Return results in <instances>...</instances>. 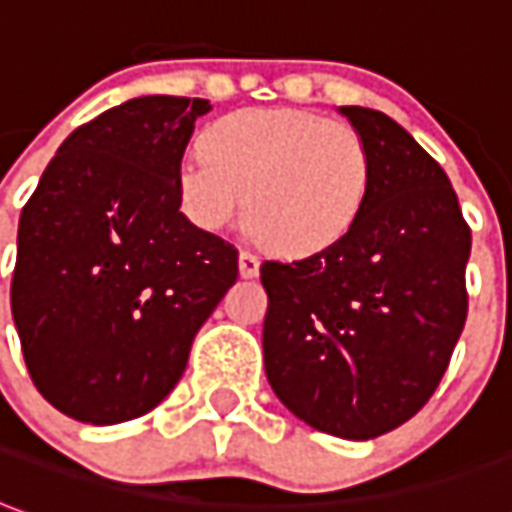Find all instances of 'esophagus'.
<instances>
[{
    "label": "esophagus",
    "mask_w": 512,
    "mask_h": 512,
    "mask_svg": "<svg viewBox=\"0 0 512 512\" xmlns=\"http://www.w3.org/2000/svg\"><path fill=\"white\" fill-rule=\"evenodd\" d=\"M239 276L242 278L259 276V259H256L250 250H242V253H239Z\"/></svg>",
    "instance_id": "34e87169"
}]
</instances>
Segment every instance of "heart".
<instances>
[{
    "mask_svg": "<svg viewBox=\"0 0 512 512\" xmlns=\"http://www.w3.org/2000/svg\"><path fill=\"white\" fill-rule=\"evenodd\" d=\"M368 183V144L354 125L303 108H248L183 155L178 200L203 231L228 228L248 200L250 234L306 256L348 234Z\"/></svg>",
    "mask_w": 512,
    "mask_h": 512,
    "instance_id": "1",
    "label": "heart"
}]
</instances>
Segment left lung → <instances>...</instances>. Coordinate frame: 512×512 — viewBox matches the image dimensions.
Returning a JSON list of instances; mask_svg holds the SVG:
<instances>
[{
	"instance_id": "1",
	"label": "left lung",
	"mask_w": 512,
	"mask_h": 512,
	"mask_svg": "<svg viewBox=\"0 0 512 512\" xmlns=\"http://www.w3.org/2000/svg\"><path fill=\"white\" fill-rule=\"evenodd\" d=\"M337 111L368 144V195L331 248L262 264L264 370L303 424L370 440L410 421L449 368L471 231L443 167L407 130L362 105Z\"/></svg>"
}]
</instances>
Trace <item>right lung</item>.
Masks as SVG:
<instances>
[{"mask_svg":"<svg viewBox=\"0 0 512 512\" xmlns=\"http://www.w3.org/2000/svg\"><path fill=\"white\" fill-rule=\"evenodd\" d=\"M209 100L136 97L58 147L19 220L10 309L38 393L80 424L158 407L239 276L181 214L178 167Z\"/></svg>","mask_w":512,"mask_h":512,"instance_id":"1","label":"right lung"}]
</instances>
